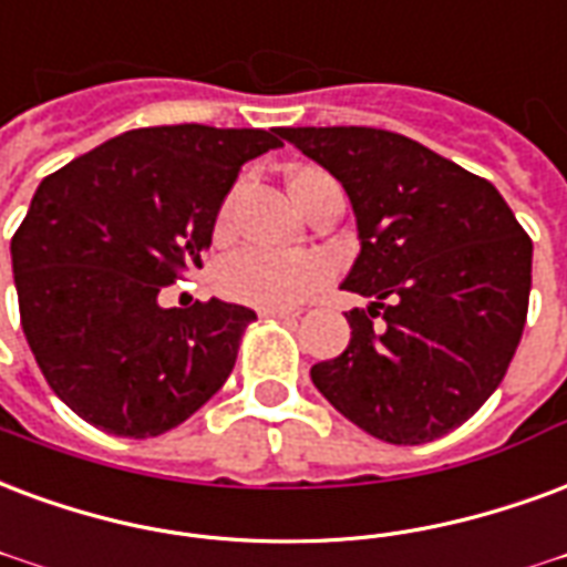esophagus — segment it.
<instances>
[{
  "label": "esophagus",
  "mask_w": 567,
  "mask_h": 567,
  "mask_svg": "<svg viewBox=\"0 0 567 567\" xmlns=\"http://www.w3.org/2000/svg\"><path fill=\"white\" fill-rule=\"evenodd\" d=\"M258 316L282 318V321H297V318L303 316V309H300V306H264V309H258Z\"/></svg>",
  "instance_id": "esophagus-1"
}]
</instances>
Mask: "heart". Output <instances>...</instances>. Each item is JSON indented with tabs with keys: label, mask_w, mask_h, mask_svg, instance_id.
<instances>
[{
	"label": "heart",
	"mask_w": 567,
	"mask_h": 567,
	"mask_svg": "<svg viewBox=\"0 0 567 567\" xmlns=\"http://www.w3.org/2000/svg\"><path fill=\"white\" fill-rule=\"evenodd\" d=\"M330 279V261L316 251H272L246 246L219 264L221 297L246 306H291Z\"/></svg>",
	"instance_id": "heart-1"
}]
</instances>
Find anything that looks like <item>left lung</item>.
Masks as SVG:
<instances>
[{
  "instance_id": "8db88e82",
  "label": "left lung",
  "mask_w": 567,
  "mask_h": 567,
  "mask_svg": "<svg viewBox=\"0 0 567 567\" xmlns=\"http://www.w3.org/2000/svg\"><path fill=\"white\" fill-rule=\"evenodd\" d=\"M282 137L346 188L360 251L342 288L372 297L346 312V351L316 363L312 384L381 442L442 439L505 379L529 309L532 240L493 183L405 134L306 125Z\"/></svg>"
}]
</instances>
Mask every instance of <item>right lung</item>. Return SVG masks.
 I'll use <instances>...</instances> for the list:
<instances>
[{
    "label": "right lung",
    "mask_w": 567,
    "mask_h": 567,
    "mask_svg": "<svg viewBox=\"0 0 567 567\" xmlns=\"http://www.w3.org/2000/svg\"><path fill=\"white\" fill-rule=\"evenodd\" d=\"M282 128L155 125L41 179L11 240L23 333L71 412L111 435L174 430L225 384L255 312L158 303L213 243L240 167Z\"/></svg>",
    "instance_id": "1"
}]
</instances>
